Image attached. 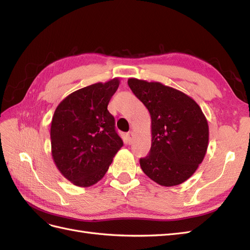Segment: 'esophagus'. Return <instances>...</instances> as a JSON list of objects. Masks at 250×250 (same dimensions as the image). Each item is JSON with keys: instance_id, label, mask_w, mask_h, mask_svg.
<instances>
[{"instance_id": "esophagus-1", "label": "esophagus", "mask_w": 250, "mask_h": 250, "mask_svg": "<svg viewBox=\"0 0 250 250\" xmlns=\"http://www.w3.org/2000/svg\"><path fill=\"white\" fill-rule=\"evenodd\" d=\"M127 139H128V142L129 143H131L132 142V140H133V132L132 131H129V132H127Z\"/></svg>"}]
</instances>
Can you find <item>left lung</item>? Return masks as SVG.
<instances>
[{
    "label": "left lung",
    "instance_id": "left-lung-1",
    "mask_svg": "<svg viewBox=\"0 0 250 250\" xmlns=\"http://www.w3.org/2000/svg\"><path fill=\"white\" fill-rule=\"evenodd\" d=\"M151 117V149L141 158L146 175L163 187L185 183L198 169L208 146V124L190 96L161 82L128 79Z\"/></svg>",
    "mask_w": 250,
    "mask_h": 250
}]
</instances>
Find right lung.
Here are the masks:
<instances>
[{
    "instance_id": "obj_1",
    "label": "right lung",
    "mask_w": 250,
    "mask_h": 250,
    "mask_svg": "<svg viewBox=\"0 0 250 250\" xmlns=\"http://www.w3.org/2000/svg\"><path fill=\"white\" fill-rule=\"evenodd\" d=\"M119 78L80 88L58 104L51 123V152L57 169L75 186L101 180L123 141L107 110Z\"/></svg>"
}]
</instances>
